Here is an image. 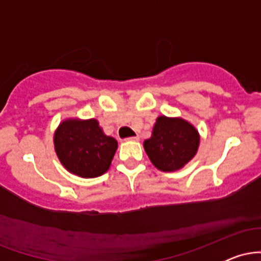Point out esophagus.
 <instances>
[{"label":"esophagus","instance_id":"esophagus-1","mask_svg":"<svg viewBox=\"0 0 261 261\" xmlns=\"http://www.w3.org/2000/svg\"><path fill=\"white\" fill-rule=\"evenodd\" d=\"M140 137L139 136H131V137H127L126 141H139Z\"/></svg>","mask_w":261,"mask_h":261}]
</instances>
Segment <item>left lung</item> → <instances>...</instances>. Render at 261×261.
<instances>
[{
  "label": "left lung",
  "mask_w": 261,
  "mask_h": 261,
  "mask_svg": "<svg viewBox=\"0 0 261 261\" xmlns=\"http://www.w3.org/2000/svg\"><path fill=\"white\" fill-rule=\"evenodd\" d=\"M199 142L197 130L188 121L160 116L143 147L155 168L173 172L182 168L196 154Z\"/></svg>",
  "instance_id": "obj_1"
}]
</instances>
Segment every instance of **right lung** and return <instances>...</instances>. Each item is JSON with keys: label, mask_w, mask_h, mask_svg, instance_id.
Here are the masks:
<instances>
[{"label": "right lung", "mask_w": 261, "mask_h": 261, "mask_svg": "<svg viewBox=\"0 0 261 261\" xmlns=\"http://www.w3.org/2000/svg\"><path fill=\"white\" fill-rule=\"evenodd\" d=\"M54 143L65 168L82 178L104 174L118 148L116 140L104 135L95 119L62 121L54 136Z\"/></svg>", "instance_id": "1"}]
</instances>
